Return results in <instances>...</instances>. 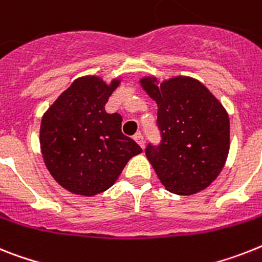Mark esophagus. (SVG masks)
<instances>
[{
    "label": "esophagus",
    "mask_w": 262,
    "mask_h": 262,
    "mask_svg": "<svg viewBox=\"0 0 262 262\" xmlns=\"http://www.w3.org/2000/svg\"><path fill=\"white\" fill-rule=\"evenodd\" d=\"M134 139L136 140V143L139 144V146L142 147V148H144V138H143V135H142V134H140V133L135 134V136H134Z\"/></svg>",
    "instance_id": "obj_1"
}]
</instances>
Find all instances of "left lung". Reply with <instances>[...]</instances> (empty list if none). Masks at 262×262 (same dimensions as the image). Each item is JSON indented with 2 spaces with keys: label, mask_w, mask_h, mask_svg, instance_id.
<instances>
[{
  "label": "left lung",
  "mask_w": 262,
  "mask_h": 262,
  "mask_svg": "<svg viewBox=\"0 0 262 262\" xmlns=\"http://www.w3.org/2000/svg\"><path fill=\"white\" fill-rule=\"evenodd\" d=\"M158 104L159 144L148 143L147 159L170 193L190 195L217 178L230 144V123L222 104L204 84L178 76L157 83L140 80Z\"/></svg>",
  "instance_id": "1"
}]
</instances>
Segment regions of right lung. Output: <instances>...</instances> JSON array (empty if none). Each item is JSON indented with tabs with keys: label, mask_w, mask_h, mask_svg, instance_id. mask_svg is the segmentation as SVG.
<instances>
[{
	"label": "right lung",
	"mask_w": 262,
	"mask_h": 262,
	"mask_svg": "<svg viewBox=\"0 0 262 262\" xmlns=\"http://www.w3.org/2000/svg\"><path fill=\"white\" fill-rule=\"evenodd\" d=\"M119 85L97 76L75 80L42 116L41 152L58 185L73 194L95 195L110 189L127 162L142 152L122 133V116L105 103Z\"/></svg>",
	"instance_id": "add662e5"
}]
</instances>
